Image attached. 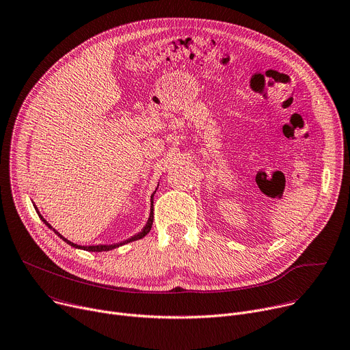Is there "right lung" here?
I'll list each match as a JSON object with an SVG mask.
<instances>
[{"label":"right lung","instance_id":"1","mask_svg":"<svg viewBox=\"0 0 350 350\" xmlns=\"http://www.w3.org/2000/svg\"><path fill=\"white\" fill-rule=\"evenodd\" d=\"M155 193V192H154ZM154 193L151 195V210H150V217H148V220H147V224L143 227V230L139 232V234H136V235H133L131 238H129V239H124V241H122V243H118V244H112V245H91V247H81V245H77V244H74V243H71V241H68L67 238H64L59 231H56L55 228H53L44 219H43V216L42 214L39 213V210L36 208V211H38V214H39V217H40V220L49 227V228H51L53 231H55L63 241H66V243L68 244V245H71V247H74V248H78V250H84V251H88V252H105V251H112V250H115V248H119V247H122V245H124V244H129V243H131V241H137V239H142L143 237H146L148 232H150V230H151V227H152V220H154V213H152V198H154Z\"/></svg>","mask_w":350,"mask_h":350}]
</instances>
